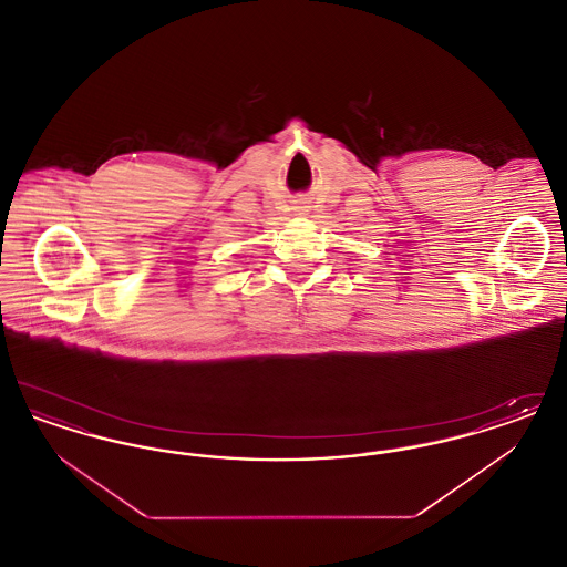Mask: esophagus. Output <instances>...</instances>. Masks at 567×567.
<instances>
[{"label":"esophagus","instance_id":"1","mask_svg":"<svg viewBox=\"0 0 567 567\" xmlns=\"http://www.w3.org/2000/svg\"><path fill=\"white\" fill-rule=\"evenodd\" d=\"M301 210H303V206H301Z\"/></svg>","mask_w":567,"mask_h":567}]
</instances>
